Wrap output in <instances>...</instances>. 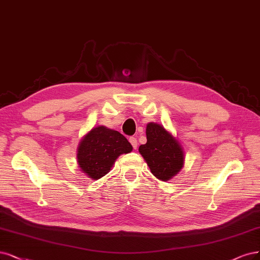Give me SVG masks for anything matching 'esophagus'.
I'll use <instances>...</instances> for the list:
<instances>
[{"label":"esophagus","instance_id":"34e87169","mask_svg":"<svg viewBox=\"0 0 260 260\" xmlns=\"http://www.w3.org/2000/svg\"><path fill=\"white\" fill-rule=\"evenodd\" d=\"M129 142L131 143L132 147H133L134 149H137V147H138V141H137V139H136V138H133V137H131V138L129 139Z\"/></svg>","mask_w":260,"mask_h":260}]
</instances>
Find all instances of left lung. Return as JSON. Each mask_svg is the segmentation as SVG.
<instances>
[{"instance_id":"obj_1","label":"left lung","mask_w":260,"mask_h":260,"mask_svg":"<svg viewBox=\"0 0 260 260\" xmlns=\"http://www.w3.org/2000/svg\"><path fill=\"white\" fill-rule=\"evenodd\" d=\"M147 142L139 147L150 172L160 181H169L181 171L185 164V151L171 132L159 123L146 126Z\"/></svg>"}]
</instances>
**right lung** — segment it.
I'll return each mask as SVG.
<instances>
[{
	"label": "right lung",
	"mask_w": 260,
	"mask_h": 260,
	"mask_svg": "<svg viewBox=\"0 0 260 260\" xmlns=\"http://www.w3.org/2000/svg\"><path fill=\"white\" fill-rule=\"evenodd\" d=\"M132 145L118 131L98 126L88 131L77 147V165L91 180H99L111 171L116 159L132 151Z\"/></svg>",
	"instance_id": "add662e5"
}]
</instances>
